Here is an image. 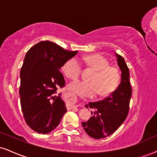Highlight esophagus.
I'll return each mask as SVG.
<instances>
[{
    "label": "esophagus",
    "mask_w": 157,
    "mask_h": 157,
    "mask_svg": "<svg viewBox=\"0 0 157 157\" xmlns=\"http://www.w3.org/2000/svg\"><path fill=\"white\" fill-rule=\"evenodd\" d=\"M66 98L68 100H75V97L73 95V94H71V93H67L66 94ZM67 107L68 108H74L75 107H78V105H73V104H67Z\"/></svg>",
    "instance_id": "1"
}]
</instances>
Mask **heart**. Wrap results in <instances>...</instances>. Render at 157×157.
<instances>
[{"label":"heart","mask_w":157,"mask_h":157,"mask_svg":"<svg viewBox=\"0 0 157 157\" xmlns=\"http://www.w3.org/2000/svg\"><path fill=\"white\" fill-rule=\"evenodd\" d=\"M82 59L86 65L95 70V72L90 78V82L82 81L71 82L68 85L70 91L82 98H92L98 93L100 97L108 96L117 90L121 79L117 67L111 66L105 57L98 54L85 56ZM81 68V63L75 57L69 59L62 67L64 74L71 79L78 78Z\"/></svg>","instance_id":"obj_1"}]
</instances>
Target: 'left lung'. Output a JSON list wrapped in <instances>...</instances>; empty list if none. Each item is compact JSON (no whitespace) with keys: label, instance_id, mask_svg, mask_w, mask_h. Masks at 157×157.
Wrapping results in <instances>:
<instances>
[{"label":"left lung","instance_id":"left-lung-1","mask_svg":"<svg viewBox=\"0 0 157 157\" xmlns=\"http://www.w3.org/2000/svg\"><path fill=\"white\" fill-rule=\"evenodd\" d=\"M117 63L121 71V83L111 95L99 102H90L86 107L94 110L92 117L82 122L84 131L91 138L100 139L113 134L128 115L132 88L129 71L124 59L116 53Z\"/></svg>","mask_w":157,"mask_h":157}]
</instances>
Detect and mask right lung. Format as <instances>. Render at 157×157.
Masks as SVG:
<instances>
[{
	"mask_svg": "<svg viewBox=\"0 0 157 157\" xmlns=\"http://www.w3.org/2000/svg\"><path fill=\"white\" fill-rule=\"evenodd\" d=\"M77 52L49 40L36 44L27 52L20 71L19 95L25 121L35 132H52L66 113L61 94H55L65 84L59 69Z\"/></svg>",
	"mask_w": 157,
	"mask_h": 157,
	"instance_id": "obj_1",
	"label": "right lung"
}]
</instances>
